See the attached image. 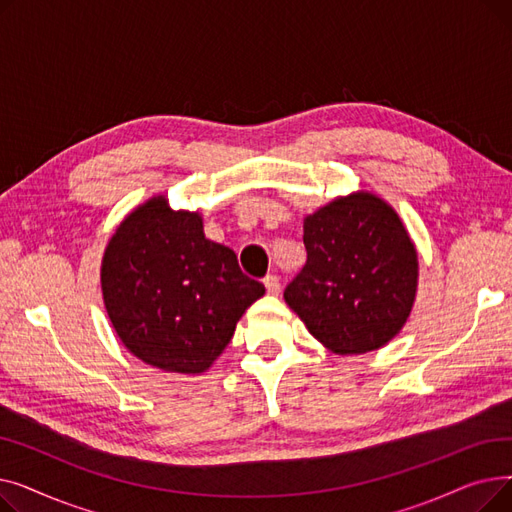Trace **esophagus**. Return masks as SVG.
Returning a JSON list of instances; mask_svg holds the SVG:
<instances>
[{
	"instance_id": "esophagus-1",
	"label": "esophagus",
	"mask_w": 512,
	"mask_h": 512,
	"mask_svg": "<svg viewBox=\"0 0 512 512\" xmlns=\"http://www.w3.org/2000/svg\"><path fill=\"white\" fill-rule=\"evenodd\" d=\"M263 284H265V290H267V292H270V294H278V292L282 290L280 278H278V276H274V274H270V276H265V278H263Z\"/></svg>"
}]
</instances>
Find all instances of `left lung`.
I'll return each mask as SVG.
<instances>
[{"instance_id":"left-lung-1","label":"left lung","mask_w":512,"mask_h":512,"mask_svg":"<svg viewBox=\"0 0 512 512\" xmlns=\"http://www.w3.org/2000/svg\"><path fill=\"white\" fill-rule=\"evenodd\" d=\"M307 263L284 290L307 330L338 355L390 342L411 313L417 253L396 211L351 195L305 220Z\"/></svg>"}]
</instances>
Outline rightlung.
I'll return each instance as SVG.
<instances>
[{
  "label": "right lung",
  "mask_w": 512,
  "mask_h": 512,
  "mask_svg": "<svg viewBox=\"0 0 512 512\" xmlns=\"http://www.w3.org/2000/svg\"><path fill=\"white\" fill-rule=\"evenodd\" d=\"M101 288L120 340L141 361L178 373L205 371L265 286L242 274L232 249L203 234L199 213L147 201L105 249Z\"/></svg>",
  "instance_id": "obj_1"
}]
</instances>
